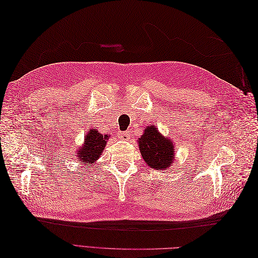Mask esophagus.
<instances>
[{
	"mask_svg": "<svg viewBox=\"0 0 258 258\" xmlns=\"http://www.w3.org/2000/svg\"><path fill=\"white\" fill-rule=\"evenodd\" d=\"M129 137H130V135L128 134V132H121V134H120V138H121V139L126 140V139H128Z\"/></svg>",
	"mask_w": 258,
	"mask_h": 258,
	"instance_id": "obj_1",
	"label": "esophagus"
}]
</instances>
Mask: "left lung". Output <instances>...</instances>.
I'll list each match as a JSON object with an SVG mask.
<instances>
[{
	"label": "left lung",
	"mask_w": 258,
	"mask_h": 258,
	"mask_svg": "<svg viewBox=\"0 0 258 258\" xmlns=\"http://www.w3.org/2000/svg\"><path fill=\"white\" fill-rule=\"evenodd\" d=\"M139 150L148 167L156 170H167L174 161L172 140L159 134L154 124L148 126L138 140Z\"/></svg>",
	"instance_id": "obj_1"
}]
</instances>
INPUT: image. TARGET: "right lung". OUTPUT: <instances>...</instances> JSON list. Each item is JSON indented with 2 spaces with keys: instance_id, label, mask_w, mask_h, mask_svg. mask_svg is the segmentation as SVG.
Wrapping results in <instances>:
<instances>
[{
  "instance_id": "right-lung-1",
  "label": "right lung",
  "mask_w": 258,
  "mask_h": 258,
  "mask_svg": "<svg viewBox=\"0 0 258 258\" xmlns=\"http://www.w3.org/2000/svg\"><path fill=\"white\" fill-rule=\"evenodd\" d=\"M107 140V135L103 136L98 130L90 129L88 134L85 136L84 145L77 151V159L80 163L85 162L87 167H91L92 163H95L101 157Z\"/></svg>"
}]
</instances>
